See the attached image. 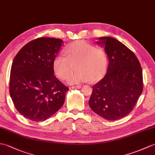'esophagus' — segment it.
I'll use <instances>...</instances> for the list:
<instances>
[{
	"mask_svg": "<svg viewBox=\"0 0 155 155\" xmlns=\"http://www.w3.org/2000/svg\"><path fill=\"white\" fill-rule=\"evenodd\" d=\"M81 88V86L78 85V86H72L71 89H79Z\"/></svg>",
	"mask_w": 155,
	"mask_h": 155,
	"instance_id": "obj_1",
	"label": "esophagus"
}]
</instances>
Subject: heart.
<instances>
[{
    "mask_svg": "<svg viewBox=\"0 0 155 155\" xmlns=\"http://www.w3.org/2000/svg\"><path fill=\"white\" fill-rule=\"evenodd\" d=\"M67 57L58 55L53 61V70L61 80L69 78L74 71L77 72L69 80L71 84L99 81L105 73L107 57L102 49L82 40L72 42L65 49Z\"/></svg>",
    "mask_w": 155,
    "mask_h": 155,
    "instance_id": "heart-1",
    "label": "heart"
}]
</instances>
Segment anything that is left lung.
Segmentation results:
<instances>
[{
	"label": "left lung",
	"instance_id": "obj_1",
	"mask_svg": "<svg viewBox=\"0 0 155 155\" xmlns=\"http://www.w3.org/2000/svg\"><path fill=\"white\" fill-rule=\"evenodd\" d=\"M109 63L104 77L93 86L91 108L107 120L121 119L134 109L143 92V73L134 52L117 39L100 37Z\"/></svg>",
	"mask_w": 155,
	"mask_h": 155
}]
</instances>
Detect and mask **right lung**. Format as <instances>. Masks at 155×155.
I'll list each match as a JSON object with an SVG mask.
<instances>
[{"mask_svg":"<svg viewBox=\"0 0 155 155\" xmlns=\"http://www.w3.org/2000/svg\"><path fill=\"white\" fill-rule=\"evenodd\" d=\"M61 39L39 38L28 43L12 64L10 94L16 110L34 121L48 120L63 105L67 86L54 75Z\"/></svg>","mask_w":155,"mask_h":155,"instance_id":"obj_1","label":"right lung"}]
</instances>
